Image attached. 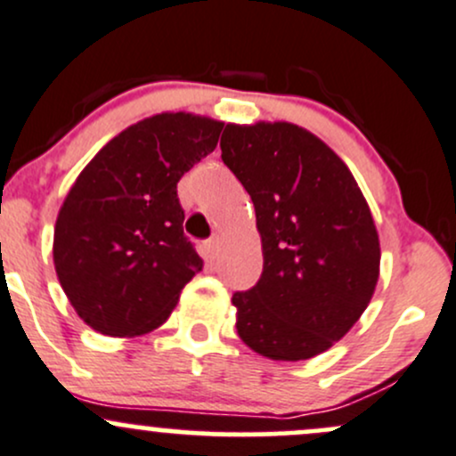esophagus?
<instances>
[{"label":"esophagus","instance_id":"1","mask_svg":"<svg viewBox=\"0 0 456 456\" xmlns=\"http://www.w3.org/2000/svg\"><path fill=\"white\" fill-rule=\"evenodd\" d=\"M218 248H220V238L218 236H212L208 242H205V251H208L209 257L218 256Z\"/></svg>","mask_w":456,"mask_h":456}]
</instances>
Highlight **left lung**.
I'll return each mask as SVG.
<instances>
[{"label":"left lung","instance_id":"8db88e82","mask_svg":"<svg viewBox=\"0 0 456 456\" xmlns=\"http://www.w3.org/2000/svg\"><path fill=\"white\" fill-rule=\"evenodd\" d=\"M223 161L248 191L265 271L233 292L244 345L271 361H308L361 319L380 275V240L341 157L290 122L227 124Z\"/></svg>","mask_w":456,"mask_h":456}]
</instances>
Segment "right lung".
<instances>
[{
    "mask_svg": "<svg viewBox=\"0 0 456 456\" xmlns=\"http://www.w3.org/2000/svg\"><path fill=\"white\" fill-rule=\"evenodd\" d=\"M220 131L205 115H151L100 148L67 191L52 256L67 299L95 332H152L203 268L183 236L176 183Z\"/></svg>",
    "mask_w": 456,
    "mask_h": 456,
    "instance_id": "obj_1",
    "label": "right lung"
}]
</instances>
